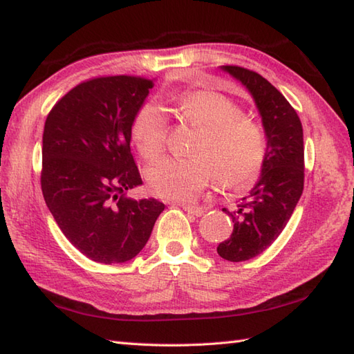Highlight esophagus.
<instances>
[{
	"instance_id": "esophagus-1",
	"label": "esophagus",
	"mask_w": 354,
	"mask_h": 354,
	"mask_svg": "<svg viewBox=\"0 0 354 354\" xmlns=\"http://www.w3.org/2000/svg\"><path fill=\"white\" fill-rule=\"evenodd\" d=\"M183 209H184V212L189 213V214L194 216V217H201V216H204V213H205L204 208H202V207H194V205H183Z\"/></svg>"
}]
</instances>
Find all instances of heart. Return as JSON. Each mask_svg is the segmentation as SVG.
Returning <instances> with one entry per match:
<instances>
[{"instance_id": "b5f03b06", "label": "heart", "mask_w": 354, "mask_h": 354, "mask_svg": "<svg viewBox=\"0 0 354 354\" xmlns=\"http://www.w3.org/2000/svg\"><path fill=\"white\" fill-rule=\"evenodd\" d=\"M179 114L198 129L190 158L165 156L146 169L149 190L167 201H190L204 189L209 167L216 183L239 190L250 185L265 161L266 135L227 95L198 91L181 97ZM167 133V115L160 103H142L131 126V137L141 156L152 160L161 152Z\"/></svg>"}]
</instances>
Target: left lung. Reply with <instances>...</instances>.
I'll return each instance as SVG.
<instances>
[{
	"label": "left lung",
	"instance_id": "obj_1",
	"mask_svg": "<svg viewBox=\"0 0 354 354\" xmlns=\"http://www.w3.org/2000/svg\"><path fill=\"white\" fill-rule=\"evenodd\" d=\"M221 70L240 82L251 94L266 135V155L259 181L236 212L223 208L234 230L217 246L228 261H245L275 242L289 222L304 187L303 126L289 102L260 74L242 66Z\"/></svg>",
	"mask_w": 354,
	"mask_h": 354
}]
</instances>
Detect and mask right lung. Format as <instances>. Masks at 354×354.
<instances>
[{
  "label": "right lung",
  "instance_id": "right-lung-1",
  "mask_svg": "<svg viewBox=\"0 0 354 354\" xmlns=\"http://www.w3.org/2000/svg\"><path fill=\"white\" fill-rule=\"evenodd\" d=\"M153 79L111 76L84 82L45 120L41 185L65 237L97 263L133 259L165 205L124 198L142 184L131 153V126Z\"/></svg>",
  "mask_w": 354,
  "mask_h": 354
}]
</instances>
